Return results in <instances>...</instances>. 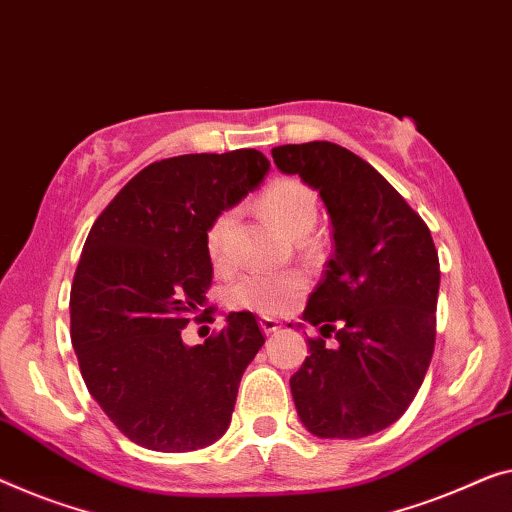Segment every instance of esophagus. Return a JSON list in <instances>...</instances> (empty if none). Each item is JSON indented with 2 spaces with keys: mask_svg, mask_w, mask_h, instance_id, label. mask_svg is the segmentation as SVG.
I'll return each instance as SVG.
<instances>
[{
  "mask_svg": "<svg viewBox=\"0 0 512 512\" xmlns=\"http://www.w3.org/2000/svg\"><path fill=\"white\" fill-rule=\"evenodd\" d=\"M259 326H262V331L269 335V333H276L280 329V322L273 317H259Z\"/></svg>",
  "mask_w": 512,
  "mask_h": 512,
  "instance_id": "34e87169",
  "label": "esophagus"
}]
</instances>
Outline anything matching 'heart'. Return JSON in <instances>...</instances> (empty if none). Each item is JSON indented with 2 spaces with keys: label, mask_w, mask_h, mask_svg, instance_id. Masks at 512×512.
Instances as JSON below:
<instances>
[{
  "label": "heart",
  "mask_w": 512,
  "mask_h": 512,
  "mask_svg": "<svg viewBox=\"0 0 512 512\" xmlns=\"http://www.w3.org/2000/svg\"><path fill=\"white\" fill-rule=\"evenodd\" d=\"M259 207L289 236H305L317 220L319 202L315 190L296 177H280L271 181L259 195ZM236 223V209H220L204 232V248L216 269H225L232 262L230 234ZM305 292V280L299 271H246L227 289V303L232 308L259 312V315H280L292 308Z\"/></svg>",
  "instance_id": "obj_1"
}]
</instances>
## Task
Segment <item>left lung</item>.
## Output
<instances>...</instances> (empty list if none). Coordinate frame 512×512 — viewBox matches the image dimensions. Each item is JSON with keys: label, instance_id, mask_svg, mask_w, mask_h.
<instances>
[{"label": "left lung", "instance_id": "1", "mask_svg": "<svg viewBox=\"0 0 512 512\" xmlns=\"http://www.w3.org/2000/svg\"><path fill=\"white\" fill-rule=\"evenodd\" d=\"M271 154L317 190L333 227V255L303 310L319 335L289 379L296 411L315 437H368L407 411L430 368L437 248L423 218L349 149L305 142Z\"/></svg>", "mask_w": 512, "mask_h": 512}]
</instances>
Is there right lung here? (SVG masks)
<instances>
[{"mask_svg": "<svg viewBox=\"0 0 512 512\" xmlns=\"http://www.w3.org/2000/svg\"><path fill=\"white\" fill-rule=\"evenodd\" d=\"M269 167L257 149L158 160L91 227L71 287V342L91 398L137 446L197 451L230 427L243 370L264 345L255 315L230 312L195 347L181 331L207 305L211 218Z\"/></svg>", "mask_w": 512, "mask_h": 512, "instance_id": "1", "label": "right lung"}]
</instances>
